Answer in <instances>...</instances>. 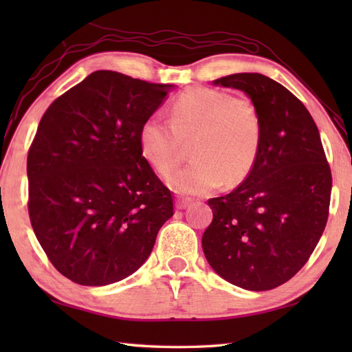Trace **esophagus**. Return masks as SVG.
Returning <instances> with one entry per match:
<instances>
[{
  "label": "esophagus",
  "instance_id": "esophagus-1",
  "mask_svg": "<svg viewBox=\"0 0 352 352\" xmlns=\"http://www.w3.org/2000/svg\"><path fill=\"white\" fill-rule=\"evenodd\" d=\"M190 204V198H177L175 201V207L178 210H182V208H186Z\"/></svg>",
  "mask_w": 352,
  "mask_h": 352
}]
</instances>
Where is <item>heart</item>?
I'll return each instance as SVG.
<instances>
[{
  "label": "heart",
  "mask_w": 352,
  "mask_h": 352,
  "mask_svg": "<svg viewBox=\"0 0 352 352\" xmlns=\"http://www.w3.org/2000/svg\"><path fill=\"white\" fill-rule=\"evenodd\" d=\"M261 121L254 104L210 87H192L172 104L170 119L149 116L140 125L139 148L144 159L168 177L192 144L193 160L169 178L183 195H204L223 183H242L257 159Z\"/></svg>",
  "instance_id": "b5f03b06"
}]
</instances>
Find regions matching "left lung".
<instances>
[{
    "label": "left lung",
    "mask_w": 352,
    "mask_h": 352,
    "mask_svg": "<svg viewBox=\"0 0 352 352\" xmlns=\"http://www.w3.org/2000/svg\"><path fill=\"white\" fill-rule=\"evenodd\" d=\"M250 96L261 121L257 159L228 195L208 199L203 251L213 271L246 290H271L307 263L322 236L331 169L319 130L296 96L261 74L213 81Z\"/></svg>",
    "instance_id": "obj_1"
}]
</instances>
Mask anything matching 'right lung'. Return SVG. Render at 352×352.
<instances>
[{
    "label": "right lung",
    "mask_w": 352,
    "mask_h": 352,
    "mask_svg": "<svg viewBox=\"0 0 352 352\" xmlns=\"http://www.w3.org/2000/svg\"><path fill=\"white\" fill-rule=\"evenodd\" d=\"M172 85L96 71L45 111L27 157L28 214L58 272L107 286L145 263L174 214L172 193L140 154V125Z\"/></svg>",
    "instance_id": "add662e5"
}]
</instances>
